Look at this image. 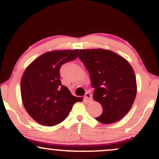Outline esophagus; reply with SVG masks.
Wrapping results in <instances>:
<instances>
[{"instance_id": "34e87169", "label": "esophagus", "mask_w": 159, "mask_h": 159, "mask_svg": "<svg viewBox=\"0 0 159 159\" xmlns=\"http://www.w3.org/2000/svg\"><path fill=\"white\" fill-rule=\"evenodd\" d=\"M84 98H85L86 101L88 102H90L91 100H92V95H91L89 92L86 93L85 96H84Z\"/></svg>"}]
</instances>
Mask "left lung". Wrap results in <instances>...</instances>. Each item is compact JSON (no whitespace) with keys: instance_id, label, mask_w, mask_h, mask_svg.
Listing matches in <instances>:
<instances>
[{"instance_id":"left-lung-1","label":"left lung","mask_w":159,"mask_h":159,"mask_svg":"<svg viewBox=\"0 0 159 159\" xmlns=\"http://www.w3.org/2000/svg\"><path fill=\"white\" fill-rule=\"evenodd\" d=\"M78 57L90 75L94 100L102 107L96 120L105 124L119 121L131 109L137 93L131 65L116 53L101 48L80 50Z\"/></svg>"}]
</instances>
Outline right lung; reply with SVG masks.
<instances>
[{"label": "right lung", "mask_w": 159, "mask_h": 159, "mask_svg": "<svg viewBox=\"0 0 159 159\" xmlns=\"http://www.w3.org/2000/svg\"><path fill=\"white\" fill-rule=\"evenodd\" d=\"M79 50L53 51L36 58L21 80V94L27 112L41 125L53 126L67 117L72 106L83 98L72 96L62 85V65L76 59Z\"/></svg>", "instance_id": "1"}]
</instances>
